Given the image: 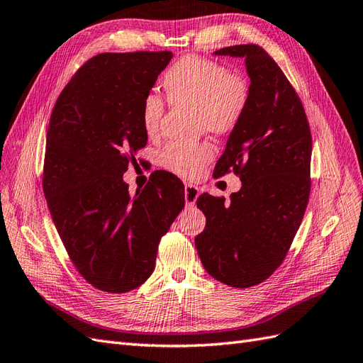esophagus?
Returning <instances> with one entry per match:
<instances>
[{
  "mask_svg": "<svg viewBox=\"0 0 363 363\" xmlns=\"http://www.w3.org/2000/svg\"><path fill=\"white\" fill-rule=\"evenodd\" d=\"M200 196L199 192V188L194 186V184H184V203H186L188 208H192L194 205H196V201Z\"/></svg>",
  "mask_w": 363,
  "mask_h": 363,
  "instance_id": "1",
  "label": "esophagus"
}]
</instances>
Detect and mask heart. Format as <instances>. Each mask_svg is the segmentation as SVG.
<instances>
[{"label": "heart", "instance_id": "b5f03b06", "mask_svg": "<svg viewBox=\"0 0 363 363\" xmlns=\"http://www.w3.org/2000/svg\"><path fill=\"white\" fill-rule=\"evenodd\" d=\"M162 84L172 104L192 106L197 111L200 129L212 134L233 130L248 108L250 87L245 78L228 72L214 60L186 55L166 70ZM164 112L163 101L155 94L145 95L141 101V125L149 137L157 135ZM212 158L206 143L164 146L158 162L164 169L182 177L197 175Z\"/></svg>", "mask_w": 363, "mask_h": 363}]
</instances>
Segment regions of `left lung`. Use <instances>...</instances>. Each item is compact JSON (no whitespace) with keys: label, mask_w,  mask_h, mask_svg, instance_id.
<instances>
[{"label":"left lung","mask_w":363,"mask_h":363,"mask_svg":"<svg viewBox=\"0 0 363 363\" xmlns=\"http://www.w3.org/2000/svg\"><path fill=\"white\" fill-rule=\"evenodd\" d=\"M245 58L250 101L231 130L214 175L234 171L242 188L231 201L201 194L206 226L196 237L203 267L234 288L262 284L276 271L302 223L311 189V130L285 74L255 44L216 50Z\"/></svg>","instance_id":"left-lung-1"}]
</instances>
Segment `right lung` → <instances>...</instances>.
<instances>
[{"mask_svg":"<svg viewBox=\"0 0 363 363\" xmlns=\"http://www.w3.org/2000/svg\"><path fill=\"white\" fill-rule=\"evenodd\" d=\"M172 52L91 58L60 94L50 115L43 191L78 272L121 294L151 277L160 238L184 206L183 183L157 171L130 196L123 174L147 143L140 108Z\"/></svg>","mask_w":363,"mask_h":363,"instance_id":"add662e5","label":"right lung"}]
</instances>
